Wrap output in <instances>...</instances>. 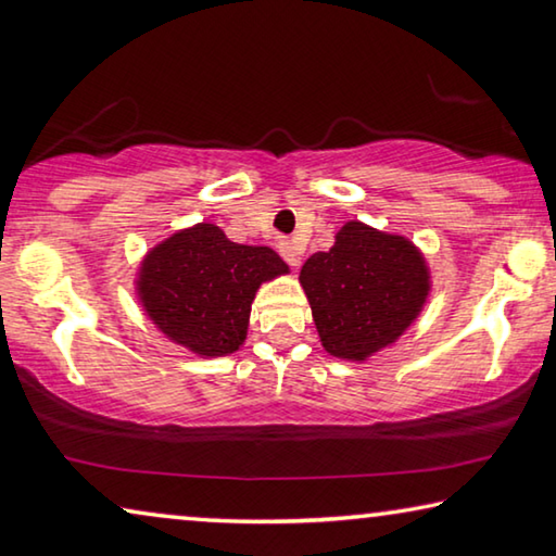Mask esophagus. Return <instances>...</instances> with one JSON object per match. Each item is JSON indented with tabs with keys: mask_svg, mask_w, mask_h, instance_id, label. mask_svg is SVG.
I'll return each mask as SVG.
<instances>
[{
	"mask_svg": "<svg viewBox=\"0 0 556 556\" xmlns=\"http://www.w3.org/2000/svg\"><path fill=\"white\" fill-rule=\"evenodd\" d=\"M279 254L287 260L289 267H299L302 264V250L294 240H279Z\"/></svg>",
	"mask_w": 556,
	"mask_h": 556,
	"instance_id": "obj_1",
	"label": "esophagus"
}]
</instances>
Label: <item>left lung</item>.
<instances>
[{
  "label": "left lung",
  "instance_id": "8db88e82",
  "mask_svg": "<svg viewBox=\"0 0 556 556\" xmlns=\"http://www.w3.org/2000/svg\"><path fill=\"white\" fill-rule=\"evenodd\" d=\"M324 351L364 364L393 346L426 309L430 267L408 237L349 219L329 252L299 271Z\"/></svg>",
  "mask_w": 556,
  "mask_h": 556
}]
</instances>
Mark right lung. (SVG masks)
<instances>
[{"label":"right lung","mask_w":556,"mask_h":556,"mask_svg":"<svg viewBox=\"0 0 556 556\" xmlns=\"http://www.w3.org/2000/svg\"><path fill=\"white\" fill-rule=\"evenodd\" d=\"M289 264L264 244H237L213 223L175 230L143 254L136 296L167 341L200 358L242 349L252 302Z\"/></svg>","instance_id":"1"}]
</instances>
